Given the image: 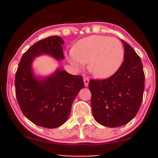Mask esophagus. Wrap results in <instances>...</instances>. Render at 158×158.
Returning <instances> with one entry per match:
<instances>
[{"mask_svg": "<svg viewBox=\"0 0 158 158\" xmlns=\"http://www.w3.org/2000/svg\"><path fill=\"white\" fill-rule=\"evenodd\" d=\"M84 81V84H85V86H88L89 85V79L87 77H85L83 79Z\"/></svg>", "mask_w": 158, "mask_h": 158, "instance_id": "34e87169", "label": "esophagus"}]
</instances>
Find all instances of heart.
<instances>
[{"label":"heart","instance_id":"obj_1","mask_svg":"<svg viewBox=\"0 0 158 158\" xmlns=\"http://www.w3.org/2000/svg\"><path fill=\"white\" fill-rule=\"evenodd\" d=\"M124 55L123 46L117 38L94 35L75 45L69 54V61L77 69L89 63V71L95 77L104 79L119 69Z\"/></svg>","mask_w":158,"mask_h":158}]
</instances>
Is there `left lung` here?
<instances>
[{
  "label": "left lung",
  "mask_w": 158,
  "mask_h": 158,
  "mask_svg": "<svg viewBox=\"0 0 158 158\" xmlns=\"http://www.w3.org/2000/svg\"><path fill=\"white\" fill-rule=\"evenodd\" d=\"M124 62L114 75L103 80H90L92 114L98 123L109 128L126 125L135 117L142 102L144 73L141 60L128 43Z\"/></svg>",
  "instance_id": "1"
}]
</instances>
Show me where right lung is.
<instances>
[{"mask_svg": "<svg viewBox=\"0 0 158 158\" xmlns=\"http://www.w3.org/2000/svg\"><path fill=\"white\" fill-rule=\"evenodd\" d=\"M63 44L58 36L38 41L24 52L16 73V96L22 112L30 122L44 128L63 125L76 95L84 88L82 76H73L60 68L46 76H36L33 73V60L40 56L63 60Z\"/></svg>", "mask_w": 158, "mask_h": 158, "instance_id": "add662e5", "label": "right lung"}]
</instances>
